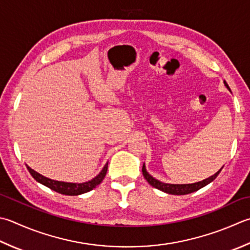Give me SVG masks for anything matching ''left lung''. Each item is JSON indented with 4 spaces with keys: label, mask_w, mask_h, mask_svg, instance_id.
Segmentation results:
<instances>
[{
    "label": "left lung",
    "mask_w": 250,
    "mask_h": 250,
    "mask_svg": "<svg viewBox=\"0 0 250 250\" xmlns=\"http://www.w3.org/2000/svg\"><path fill=\"white\" fill-rule=\"evenodd\" d=\"M224 85H226L228 89L229 90V87L228 83L226 81H224ZM222 168L220 169L218 172H216L213 175H211V177H209V178L205 179L203 181H199V182H196V183H192V184H170V183L161 182V181L151 177V175L147 172V171H146L145 164L143 165V168H142V172H143L145 180L147 181V182L151 185V187L161 190V192H165V193L171 194V195H187V194H189V193L196 192V190H198L199 188L206 187V185L209 184V183H211L212 181L218 177V174L220 173V171L222 170Z\"/></svg>",
    "instance_id": "left-lung-1"
}]
</instances>
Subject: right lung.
<instances>
[{"label":"right lung","mask_w":250,"mask_h":250,"mask_svg":"<svg viewBox=\"0 0 250 250\" xmlns=\"http://www.w3.org/2000/svg\"><path fill=\"white\" fill-rule=\"evenodd\" d=\"M26 166H27L28 171L32 175V178L36 180L37 182L43 184L44 187L51 188L52 190H55V192L60 193V194L69 195V196H77V195H81V194L90 192V190H92L93 188H95L97 185L101 184V182L104 180L105 175H106L108 163L104 166V168L102 169L101 172L97 174L95 178H93L92 180L87 181V182H83V183L62 182V181H56V180L48 179L39 172H37V171L31 169L28 165H26Z\"/></svg>","instance_id":"1"}]
</instances>
